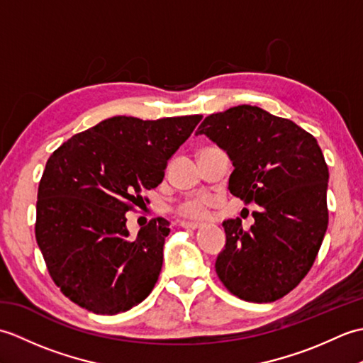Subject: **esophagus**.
Returning a JSON list of instances; mask_svg holds the SVG:
<instances>
[{"mask_svg": "<svg viewBox=\"0 0 363 363\" xmlns=\"http://www.w3.org/2000/svg\"><path fill=\"white\" fill-rule=\"evenodd\" d=\"M181 226L189 228V229H198V228H201V223H198V221H181Z\"/></svg>", "mask_w": 363, "mask_h": 363, "instance_id": "obj_1", "label": "esophagus"}]
</instances>
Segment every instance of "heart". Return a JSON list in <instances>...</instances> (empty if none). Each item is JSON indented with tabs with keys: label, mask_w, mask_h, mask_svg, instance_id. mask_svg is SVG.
<instances>
[{
	"label": "heart",
	"mask_w": 363,
	"mask_h": 363,
	"mask_svg": "<svg viewBox=\"0 0 363 363\" xmlns=\"http://www.w3.org/2000/svg\"><path fill=\"white\" fill-rule=\"evenodd\" d=\"M207 206H209V199L206 196H198L184 203L179 207V212L184 217H204Z\"/></svg>",
	"instance_id": "b5f03b06"
}]
</instances>
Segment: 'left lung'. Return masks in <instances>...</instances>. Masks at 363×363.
<instances>
[{
	"label": "left lung",
	"mask_w": 363,
	"mask_h": 363,
	"mask_svg": "<svg viewBox=\"0 0 363 363\" xmlns=\"http://www.w3.org/2000/svg\"><path fill=\"white\" fill-rule=\"evenodd\" d=\"M228 152L229 190L254 203V225L223 221L226 245L215 269L225 287L250 303H273L309 273L325 238L329 169L317 138L257 106H235L199 125Z\"/></svg>",
	"instance_id": "8db88e82"
}]
</instances>
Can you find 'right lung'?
I'll return each mask as SVG.
<instances>
[{
	"instance_id": "add662e5",
	"label": "right lung",
	"mask_w": 363,
	"mask_h": 363,
	"mask_svg": "<svg viewBox=\"0 0 363 363\" xmlns=\"http://www.w3.org/2000/svg\"><path fill=\"white\" fill-rule=\"evenodd\" d=\"M201 118L112 117L51 154L38 184L35 238L54 284L74 304L115 315L150 295L169 223L152 218L130 238L126 212L159 186Z\"/></svg>"
}]
</instances>
